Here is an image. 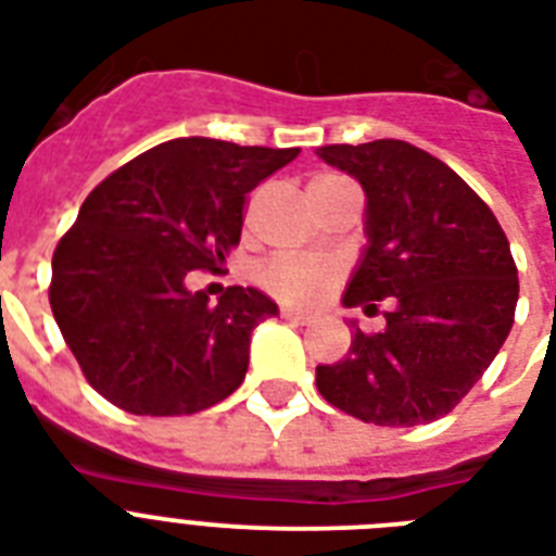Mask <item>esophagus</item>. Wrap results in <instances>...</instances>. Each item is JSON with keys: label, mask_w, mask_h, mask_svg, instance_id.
I'll use <instances>...</instances> for the list:
<instances>
[{"label": "esophagus", "mask_w": 556, "mask_h": 556, "mask_svg": "<svg viewBox=\"0 0 556 556\" xmlns=\"http://www.w3.org/2000/svg\"><path fill=\"white\" fill-rule=\"evenodd\" d=\"M282 317H286V320L303 323V326H308V323H314V314H308V312H296V308H282Z\"/></svg>", "instance_id": "esophagus-1"}]
</instances>
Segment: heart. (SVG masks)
<instances>
[{
    "label": "heart",
    "instance_id": "obj_1",
    "mask_svg": "<svg viewBox=\"0 0 556 556\" xmlns=\"http://www.w3.org/2000/svg\"><path fill=\"white\" fill-rule=\"evenodd\" d=\"M326 279H329V268L323 262L294 260V256L268 262L260 274L262 286L282 300H312V296L320 294Z\"/></svg>",
    "mask_w": 556,
    "mask_h": 556
}]
</instances>
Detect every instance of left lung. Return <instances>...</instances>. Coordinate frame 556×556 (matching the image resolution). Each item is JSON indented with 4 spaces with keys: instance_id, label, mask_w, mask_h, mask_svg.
<instances>
[{
    "instance_id": "left-lung-1",
    "label": "left lung",
    "mask_w": 556,
    "mask_h": 556,
    "mask_svg": "<svg viewBox=\"0 0 556 556\" xmlns=\"http://www.w3.org/2000/svg\"><path fill=\"white\" fill-rule=\"evenodd\" d=\"M326 164L366 192L369 248L343 305L378 312L387 329L361 331L334 366H317L331 406L380 427L447 415L508 338L519 279L493 210L453 169L413 143H329Z\"/></svg>"
}]
</instances>
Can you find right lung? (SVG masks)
<instances>
[{
  "mask_svg": "<svg viewBox=\"0 0 556 556\" xmlns=\"http://www.w3.org/2000/svg\"><path fill=\"white\" fill-rule=\"evenodd\" d=\"M296 155V147L176 138L86 195L56 242L48 303L106 401L132 415H192L239 389L251 331L277 303L230 286L210 305L185 279L216 274L239 244L248 192Z\"/></svg>",
  "mask_w": 556,
  "mask_h": 556,
  "instance_id": "1",
  "label": "right lung"
}]
</instances>
